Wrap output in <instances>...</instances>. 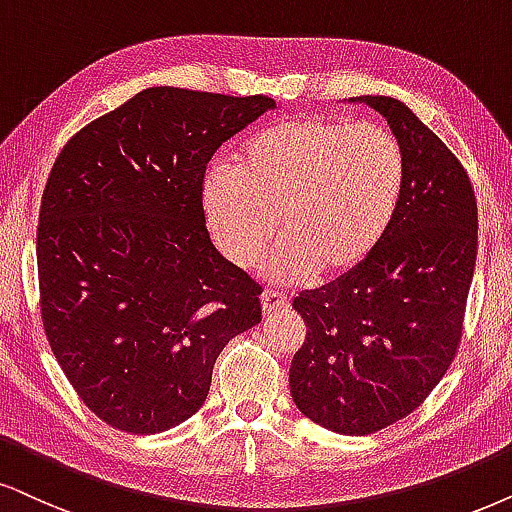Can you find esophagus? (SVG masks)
Instances as JSON below:
<instances>
[{
  "mask_svg": "<svg viewBox=\"0 0 512 512\" xmlns=\"http://www.w3.org/2000/svg\"><path fill=\"white\" fill-rule=\"evenodd\" d=\"M288 307V297L283 293H276V290H264L262 293V312L264 314H274L278 309Z\"/></svg>",
  "mask_w": 512,
  "mask_h": 512,
  "instance_id": "1",
  "label": "esophagus"
}]
</instances>
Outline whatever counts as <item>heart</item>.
<instances>
[{"label":"heart","instance_id":"obj_1","mask_svg":"<svg viewBox=\"0 0 512 512\" xmlns=\"http://www.w3.org/2000/svg\"><path fill=\"white\" fill-rule=\"evenodd\" d=\"M404 151L378 122L300 115L260 129L200 179L205 222L226 257L255 267L274 241L267 274L304 283L340 278L373 255L399 210Z\"/></svg>","mask_w":512,"mask_h":512}]
</instances>
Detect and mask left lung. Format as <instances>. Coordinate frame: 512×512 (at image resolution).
<instances>
[{
    "instance_id": "obj_1",
    "label": "left lung",
    "mask_w": 512,
    "mask_h": 512,
    "mask_svg": "<svg viewBox=\"0 0 512 512\" xmlns=\"http://www.w3.org/2000/svg\"><path fill=\"white\" fill-rule=\"evenodd\" d=\"M404 151L399 210L352 274L293 300L307 340L290 364L304 416L338 435H371L406 418L444 378L461 342L477 255V203L444 141L392 96H357Z\"/></svg>"
}]
</instances>
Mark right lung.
<instances>
[{"label": "right lung", "instance_id": "1", "mask_svg": "<svg viewBox=\"0 0 512 512\" xmlns=\"http://www.w3.org/2000/svg\"><path fill=\"white\" fill-rule=\"evenodd\" d=\"M269 96L151 87L58 153L37 226L51 352L108 425L155 435L205 404L226 342L262 321L260 283L210 241L200 179Z\"/></svg>", "mask_w": 512, "mask_h": 512}]
</instances>
